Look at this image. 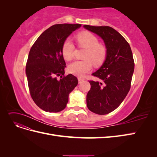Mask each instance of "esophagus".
Segmentation results:
<instances>
[{"label": "esophagus", "mask_w": 157, "mask_h": 157, "mask_svg": "<svg viewBox=\"0 0 157 157\" xmlns=\"http://www.w3.org/2000/svg\"><path fill=\"white\" fill-rule=\"evenodd\" d=\"M78 83H80V82H82L83 80H84V78H81V77H78Z\"/></svg>", "instance_id": "34e87169"}]
</instances>
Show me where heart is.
Listing matches in <instances>:
<instances>
[{
    "label": "heart",
    "instance_id": "heart-1",
    "mask_svg": "<svg viewBox=\"0 0 157 157\" xmlns=\"http://www.w3.org/2000/svg\"><path fill=\"white\" fill-rule=\"evenodd\" d=\"M78 45L86 49L84 56V60L75 61L68 67L69 73L78 77H82L92 69V63L99 65L105 61L107 50L106 46L99 43L98 37L92 33L84 31L76 36ZM62 54L65 59L70 61L73 58L75 46L69 39H66L62 46Z\"/></svg>",
    "mask_w": 157,
    "mask_h": 157
}]
</instances>
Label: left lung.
Returning <instances> with one entry per match:
<instances>
[{"label":"left lung","mask_w":157,"mask_h":157,"mask_svg":"<svg viewBox=\"0 0 157 157\" xmlns=\"http://www.w3.org/2000/svg\"><path fill=\"white\" fill-rule=\"evenodd\" d=\"M99 35L107 50L103 64L92 75L99 81L89 80L91 88L86 96L90 111L106 115L119 106L131 87L134 61L130 44L119 33L109 26L84 25Z\"/></svg>","instance_id":"obj_1"}]
</instances>
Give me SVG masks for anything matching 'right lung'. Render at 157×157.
<instances>
[{
  "label": "right lung",
  "mask_w": 157,
  "mask_h": 157,
  "mask_svg": "<svg viewBox=\"0 0 157 157\" xmlns=\"http://www.w3.org/2000/svg\"><path fill=\"white\" fill-rule=\"evenodd\" d=\"M80 26L68 23L52 25L42 33L29 51L25 69L28 86L33 100L44 111L63 110L69 94L78 84L74 75H64L66 63L61 49L67 36Z\"/></svg>",
  "instance_id": "right-lung-1"
}]
</instances>
